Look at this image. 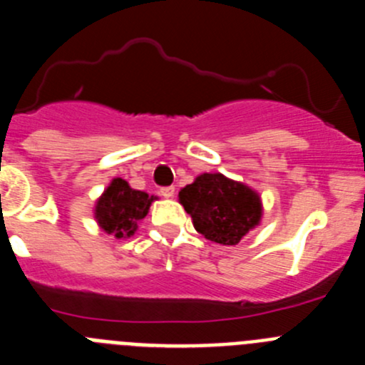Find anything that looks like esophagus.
<instances>
[{"mask_svg": "<svg viewBox=\"0 0 365 365\" xmlns=\"http://www.w3.org/2000/svg\"><path fill=\"white\" fill-rule=\"evenodd\" d=\"M160 195L166 199L173 197V195H175V188H173V186H164V188H160Z\"/></svg>", "mask_w": 365, "mask_h": 365, "instance_id": "34e87169", "label": "esophagus"}]
</instances>
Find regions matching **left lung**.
<instances>
[{"label":"left lung","instance_id":"8db88e82","mask_svg":"<svg viewBox=\"0 0 365 365\" xmlns=\"http://www.w3.org/2000/svg\"><path fill=\"white\" fill-rule=\"evenodd\" d=\"M179 201L192 215L195 230L214 243L237 245L248 230L259 225V195L221 173L199 175L180 190Z\"/></svg>","mask_w":365,"mask_h":365}]
</instances>
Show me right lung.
<instances>
[{"instance_id": "add662e5", "label": "right lung", "mask_w": 365, "mask_h": 365, "mask_svg": "<svg viewBox=\"0 0 365 365\" xmlns=\"http://www.w3.org/2000/svg\"><path fill=\"white\" fill-rule=\"evenodd\" d=\"M153 197L146 192L130 188L124 179H113L95 208V217L102 230L115 237H131L140 219L146 217Z\"/></svg>"}]
</instances>
